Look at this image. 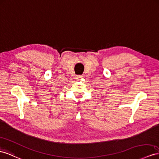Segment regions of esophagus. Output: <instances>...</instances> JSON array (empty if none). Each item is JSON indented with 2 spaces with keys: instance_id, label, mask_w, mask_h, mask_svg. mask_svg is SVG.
I'll list each match as a JSON object with an SVG mask.
<instances>
[{
  "instance_id": "obj_1",
  "label": "esophagus",
  "mask_w": 159,
  "mask_h": 159,
  "mask_svg": "<svg viewBox=\"0 0 159 159\" xmlns=\"http://www.w3.org/2000/svg\"><path fill=\"white\" fill-rule=\"evenodd\" d=\"M82 78V76H80V75H78V76H76V79H77L78 80H79L80 79H81Z\"/></svg>"
}]
</instances>
